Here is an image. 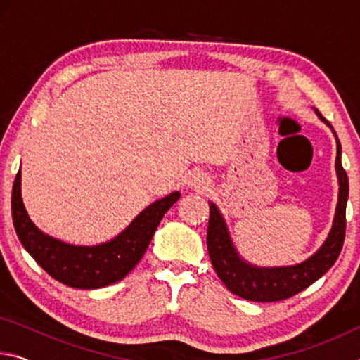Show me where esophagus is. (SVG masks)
<instances>
[{
    "mask_svg": "<svg viewBox=\"0 0 360 360\" xmlns=\"http://www.w3.org/2000/svg\"><path fill=\"white\" fill-rule=\"evenodd\" d=\"M188 184L195 188H206V186H208V179H206L202 173H193L191 176V179H188Z\"/></svg>",
    "mask_w": 360,
    "mask_h": 360,
    "instance_id": "34e87169",
    "label": "esophagus"
}]
</instances>
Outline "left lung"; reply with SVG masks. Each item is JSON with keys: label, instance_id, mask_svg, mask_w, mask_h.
Listing matches in <instances>:
<instances>
[{"label": "left lung", "instance_id": "left-lung-1", "mask_svg": "<svg viewBox=\"0 0 360 360\" xmlns=\"http://www.w3.org/2000/svg\"><path fill=\"white\" fill-rule=\"evenodd\" d=\"M319 114V112H318ZM322 120H326L319 114ZM337 136V133H335ZM337 174L340 181V193L337 212L328 238L313 257L295 266L257 268L243 262L236 254L221 212L214 203H210V224L206 245L211 264L217 276L241 298L251 302H279L298 294L319 279L337 262L345 243L346 233V202L349 195V182L343 165H341V144L337 136Z\"/></svg>", "mask_w": 360, "mask_h": 360}]
</instances>
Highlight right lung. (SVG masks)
I'll use <instances>...</instances> for the list:
<instances>
[{
    "mask_svg": "<svg viewBox=\"0 0 360 360\" xmlns=\"http://www.w3.org/2000/svg\"><path fill=\"white\" fill-rule=\"evenodd\" d=\"M179 192L152 203L112 241L98 246H72L36 227L20 195V169L12 186V221L23 248L53 279L76 289H100L125 278L148 249L165 212L179 200Z\"/></svg>",
    "mask_w": 360,
    "mask_h": 360,
    "instance_id": "obj_1",
    "label": "right lung"
}]
</instances>
